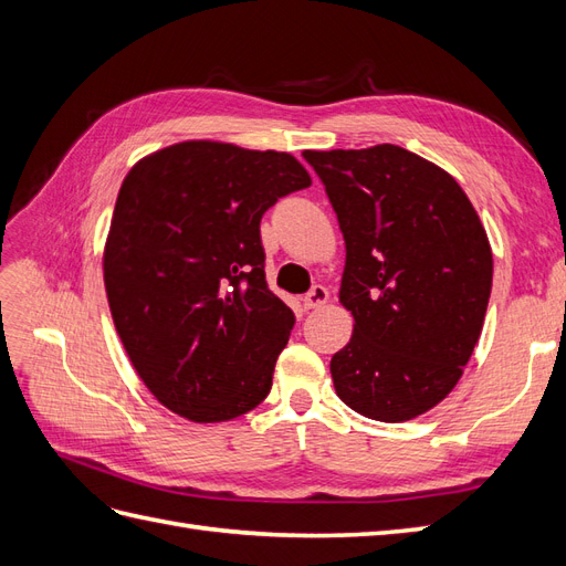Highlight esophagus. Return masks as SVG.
<instances>
[{
    "label": "esophagus",
    "instance_id": "1",
    "mask_svg": "<svg viewBox=\"0 0 566 566\" xmlns=\"http://www.w3.org/2000/svg\"><path fill=\"white\" fill-rule=\"evenodd\" d=\"M328 297H331L328 287H323V285H314V287L310 290V293L304 295L302 304H304V310H316V306H323L325 302H328Z\"/></svg>",
    "mask_w": 566,
    "mask_h": 566
}]
</instances>
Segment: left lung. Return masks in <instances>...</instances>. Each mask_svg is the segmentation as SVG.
<instances>
[{
    "label": "left lung",
    "instance_id": "8db88e82",
    "mask_svg": "<svg viewBox=\"0 0 566 566\" xmlns=\"http://www.w3.org/2000/svg\"><path fill=\"white\" fill-rule=\"evenodd\" d=\"M345 235L339 302L354 335L331 361L356 413L403 422L437 406L468 366L491 295L486 231L458 181L380 144L304 150Z\"/></svg>",
    "mask_w": 566,
    "mask_h": 566
}]
</instances>
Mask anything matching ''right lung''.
Wrapping results in <instances>:
<instances>
[{"label": "right lung", "mask_w": 566, "mask_h": 566, "mask_svg": "<svg viewBox=\"0 0 566 566\" xmlns=\"http://www.w3.org/2000/svg\"><path fill=\"white\" fill-rule=\"evenodd\" d=\"M306 186L290 153L219 142L167 146L125 177L108 304L134 370L172 413L224 422L266 399L295 314L266 285L260 221Z\"/></svg>", "instance_id": "obj_1"}]
</instances>
